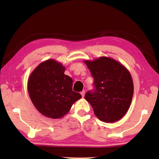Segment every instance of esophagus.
Segmentation results:
<instances>
[{
  "mask_svg": "<svg viewBox=\"0 0 159 159\" xmlns=\"http://www.w3.org/2000/svg\"><path fill=\"white\" fill-rule=\"evenodd\" d=\"M85 90H83L82 92H80V95H82V97L83 98V97H84V95H85Z\"/></svg>",
  "mask_w": 159,
  "mask_h": 159,
  "instance_id": "1",
  "label": "esophagus"
}]
</instances>
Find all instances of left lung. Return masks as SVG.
Segmentation results:
<instances>
[{"mask_svg":"<svg viewBox=\"0 0 159 159\" xmlns=\"http://www.w3.org/2000/svg\"><path fill=\"white\" fill-rule=\"evenodd\" d=\"M84 62L94 78L95 87L85 94V99L99 120L116 122L128 111L133 98L134 88L130 72L122 64L107 57Z\"/></svg>","mask_w":159,"mask_h":159,"instance_id":"left-lung-1","label":"left lung"}]
</instances>
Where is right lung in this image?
Instances as JSON below:
<instances>
[{
  "label": "right lung",
  "mask_w": 159,
  "mask_h": 159,
  "mask_svg": "<svg viewBox=\"0 0 159 159\" xmlns=\"http://www.w3.org/2000/svg\"><path fill=\"white\" fill-rule=\"evenodd\" d=\"M65 67L55 60L43 61L31 72L27 88L34 107L41 114L61 118L81 98L72 90L73 80L64 74Z\"/></svg>",
  "instance_id": "add662e5"
}]
</instances>
